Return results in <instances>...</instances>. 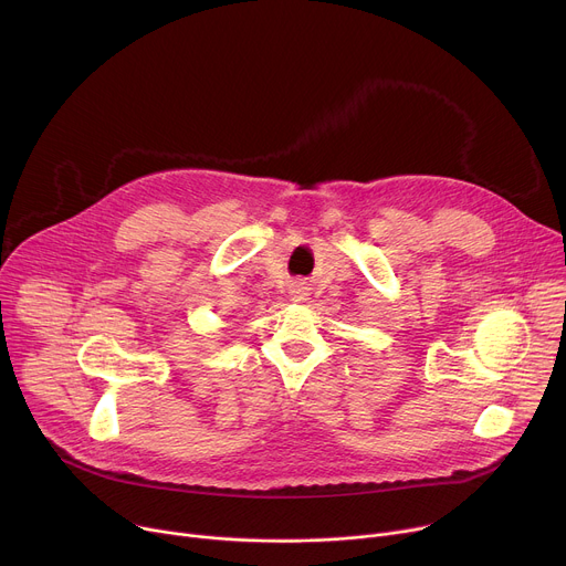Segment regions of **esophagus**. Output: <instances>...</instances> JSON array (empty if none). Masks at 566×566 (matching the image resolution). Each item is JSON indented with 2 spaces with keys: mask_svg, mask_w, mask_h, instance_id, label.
<instances>
[{
  "mask_svg": "<svg viewBox=\"0 0 566 566\" xmlns=\"http://www.w3.org/2000/svg\"><path fill=\"white\" fill-rule=\"evenodd\" d=\"M291 295H293V300H295V302H302V300H306V295H308V289L304 286V282H297V284H293V289H291Z\"/></svg>",
  "mask_w": 566,
  "mask_h": 566,
  "instance_id": "34e87169",
  "label": "esophagus"
}]
</instances>
